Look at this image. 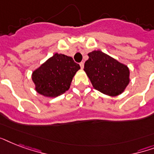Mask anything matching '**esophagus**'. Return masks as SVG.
I'll use <instances>...</instances> for the list:
<instances>
[{
	"instance_id": "1",
	"label": "esophagus",
	"mask_w": 154,
	"mask_h": 154,
	"mask_svg": "<svg viewBox=\"0 0 154 154\" xmlns=\"http://www.w3.org/2000/svg\"><path fill=\"white\" fill-rule=\"evenodd\" d=\"M80 66H81V68H82V69H83V68H84V62L80 63Z\"/></svg>"
}]
</instances>
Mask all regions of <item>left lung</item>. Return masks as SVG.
<instances>
[{
  "label": "left lung",
  "instance_id": "1",
  "mask_svg": "<svg viewBox=\"0 0 154 154\" xmlns=\"http://www.w3.org/2000/svg\"><path fill=\"white\" fill-rule=\"evenodd\" d=\"M88 56L84 71L94 89L110 97L122 94L130 82L129 67L100 50Z\"/></svg>",
  "mask_w": 154,
  "mask_h": 154
}]
</instances>
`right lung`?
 Segmentation results:
<instances>
[{
    "mask_svg": "<svg viewBox=\"0 0 154 154\" xmlns=\"http://www.w3.org/2000/svg\"><path fill=\"white\" fill-rule=\"evenodd\" d=\"M81 69L71 57L55 53L32 72L35 90L46 97H56L69 89L76 72Z\"/></svg>",
    "mask_w": 154,
    "mask_h": 154,
    "instance_id": "add662e5",
    "label": "right lung"
}]
</instances>
